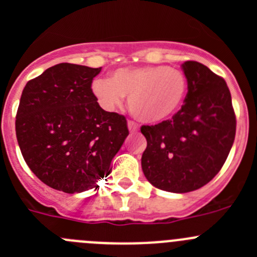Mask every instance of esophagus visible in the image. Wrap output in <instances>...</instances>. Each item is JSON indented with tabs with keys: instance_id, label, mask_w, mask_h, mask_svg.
Listing matches in <instances>:
<instances>
[{
	"instance_id": "obj_1",
	"label": "esophagus",
	"mask_w": 257,
	"mask_h": 257,
	"mask_svg": "<svg viewBox=\"0 0 257 257\" xmlns=\"http://www.w3.org/2000/svg\"><path fill=\"white\" fill-rule=\"evenodd\" d=\"M128 128H129V131H131V132H137L140 126H138V124H137L136 121L128 120Z\"/></svg>"
}]
</instances>
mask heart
Masks as SVG:
<instances>
[{"label":"heart","mask_w":257,"mask_h":257,"mask_svg":"<svg viewBox=\"0 0 257 257\" xmlns=\"http://www.w3.org/2000/svg\"><path fill=\"white\" fill-rule=\"evenodd\" d=\"M188 91L183 71L166 66L119 68L109 80H95L92 92L102 107L112 110L128 96L134 116L145 123H158L175 114Z\"/></svg>","instance_id":"b5f03b06"}]
</instances>
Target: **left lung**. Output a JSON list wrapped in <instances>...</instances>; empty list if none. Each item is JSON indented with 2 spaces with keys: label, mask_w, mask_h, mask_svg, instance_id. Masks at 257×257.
Listing matches in <instances>:
<instances>
[{
  "label": "left lung",
  "mask_w": 257,
  "mask_h": 257,
  "mask_svg": "<svg viewBox=\"0 0 257 257\" xmlns=\"http://www.w3.org/2000/svg\"><path fill=\"white\" fill-rule=\"evenodd\" d=\"M185 104L155 125H142L147 140L142 170L161 190L189 193L207 185L226 162L236 136V114L223 77L195 61L183 64Z\"/></svg>",
  "instance_id": "left-lung-1"
}]
</instances>
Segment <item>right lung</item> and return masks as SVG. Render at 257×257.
<instances>
[{"label": "right lung", "mask_w": 257, "mask_h": 257, "mask_svg": "<svg viewBox=\"0 0 257 257\" xmlns=\"http://www.w3.org/2000/svg\"><path fill=\"white\" fill-rule=\"evenodd\" d=\"M100 68L50 67L26 83L16 112V137L29 169L64 193L99 188L129 134L126 119L101 109L92 80Z\"/></svg>", "instance_id": "right-lung-1"}]
</instances>
